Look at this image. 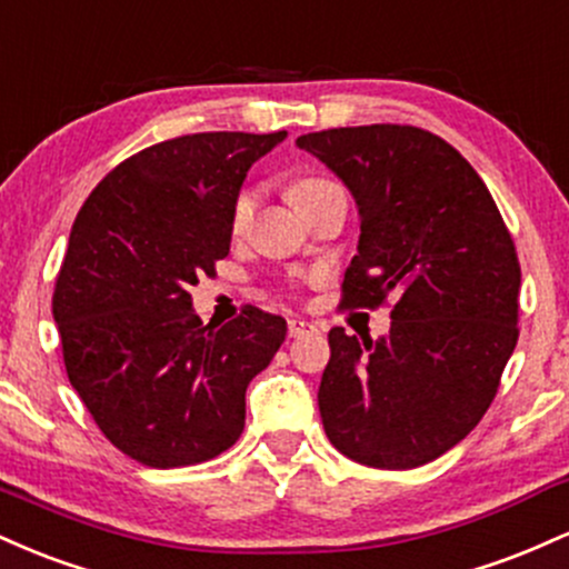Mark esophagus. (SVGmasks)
Returning <instances> with one entry per match:
<instances>
[{
    "label": "esophagus",
    "mask_w": 569,
    "mask_h": 569,
    "mask_svg": "<svg viewBox=\"0 0 569 569\" xmlns=\"http://www.w3.org/2000/svg\"><path fill=\"white\" fill-rule=\"evenodd\" d=\"M316 329L310 321H305V318H289V337H302L305 331Z\"/></svg>",
    "instance_id": "1"
}]
</instances>
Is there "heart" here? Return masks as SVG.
I'll return each instance as SVG.
<instances>
[{"instance_id":"obj_1","label":"heart","mask_w":569,"mask_h":569,"mask_svg":"<svg viewBox=\"0 0 569 569\" xmlns=\"http://www.w3.org/2000/svg\"><path fill=\"white\" fill-rule=\"evenodd\" d=\"M329 192H342L335 181L329 179H318V176H305V179H297L291 184V200L293 206H305V202L321 198V194H329ZM253 211V198L251 192H243L238 200H234V208H232V230H243V224L251 217Z\"/></svg>"}]
</instances>
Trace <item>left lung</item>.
<instances>
[{
  "label": "left lung",
  "instance_id": "1",
  "mask_svg": "<svg viewBox=\"0 0 569 569\" xmlns=\"http://www.w3.org/2000/svg\"><path fill=\"white\" fill-rule=\"evenodd\" d=\"M297 147L356 200L361 234L345 302L396 299L380 339L329 331L318 388L326 436L361 466H426L479 426L519 339L511 234L471 162L428 130L335 128Z\"/></svg>",
  "mask_w": 569,
  "mask_h": 569
}]
</instances>
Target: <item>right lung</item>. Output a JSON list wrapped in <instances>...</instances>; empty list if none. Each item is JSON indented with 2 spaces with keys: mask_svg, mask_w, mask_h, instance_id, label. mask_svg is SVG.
Here are the masks:
<instances>
[{
  "mask_svg": "<svg viewBox=\"0 0 569 569\" xmlns=\"http://www.w3.org/2000/svg\"><path fill=\"white\" fill-rule=\"evenodd\" d=\"M278 133H194L120 162L77 213L53 293L71 388L120 452L149 468L211 460L243 433L248 382L286 321L248 307L202 326L189 286L230 253L248 168Z\"/></svg>",
  "mask_w": 569,
  "mask_h": 569,
  "instance_id": "1",
  "label": "right lung"
}]
</instances>
